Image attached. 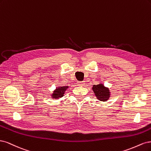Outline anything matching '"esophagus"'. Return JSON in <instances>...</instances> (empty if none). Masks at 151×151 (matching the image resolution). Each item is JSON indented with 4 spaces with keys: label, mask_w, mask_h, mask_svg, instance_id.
Wrapping results in <instances>:
<instances>
[{
    "label": "esophagus",
    "mask_w": 151,
    "mask_h": 151,
    "mask_svg": "<svg viewBox=\"0 0 151 151\" xmlns=\"http://www.w3.org/2000/svg\"><path fill=\"white\" fill-rule=\"evenodd\" d=\"M85 81H78L77 82V85H80V86H83L85 85Z\"/></svg>",
    "instance_id": "esophagus-1"
}]
</instances>
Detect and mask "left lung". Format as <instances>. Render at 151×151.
<instances>
[{
    "label": "left lung",
    "mask_w": 151,
    "mask_h": 151,
    "mask_svg": "<svg viewBox=\"0 0 151 151\" xmlns=\"http://www.w3.org/2000/svg\"><path fill=\"white\" fill-rule=\"evenodd\" d=\"M93 91L95 96L99 100L105 101L110 97V91L109 88L105 87L103 84H99L93 86Z\"/></svg>",
    "instance_id": "1"
}]
</instances>
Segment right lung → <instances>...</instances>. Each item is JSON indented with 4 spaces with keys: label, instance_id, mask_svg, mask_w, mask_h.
Wrapping results in <instances>:
<instances>
[{
    "label": "right lung",
    "instance_id": "1",
    "mask_svg": "<svg viewBox=\"0 0 151 151\" xmlns=\"http://www.w3.org/2000/svg\"><path fill=\"white\" fill-rule=\"evenodd\" d=\"M68 88V86H61L57 88L56 90L54 91V93H52V98L53 99H59L61 98L63 96L65 93V91Z\"/></svg>",
    "mask_w": 151,
    "mask_h": 151
}]
</instances>
